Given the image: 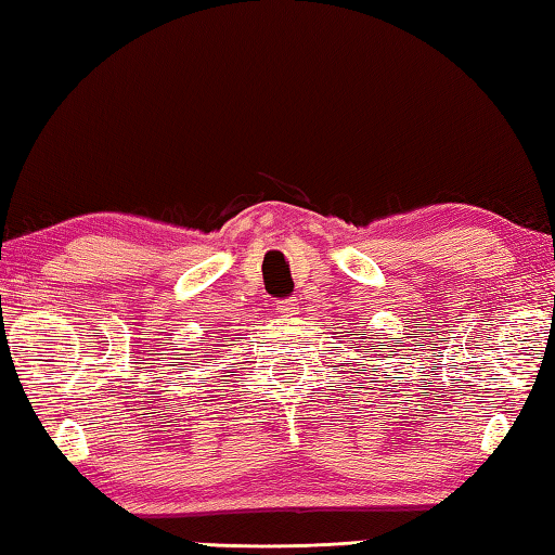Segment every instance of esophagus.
<instances>
[{
  "mask_svg": "<svg viewBox=\"0 0 555 555\" xmlns=\"http://www.w3.org/2000/svg\"><path fill=\"white\" fill-rule=\"evenodd\" d=\"M276 311L284 313V315H294L298 311L296 298L294 296L292 298H281V301H276Z\"/></svg>",
  "mask_w": 555,
  "mask_h": 555,
  "instance_id": "obj_1",
  "label": "esophagus"
}]
</instances>
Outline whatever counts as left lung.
I'll return each instance as SVG.
<instances>
[{"mask_svg": "<svg viewBox=\"0 0 555 555\" xmlns=\"http://www.w3.org/2000/svg\"><path fill=\"white\" fill-rule=\"evenodd\" d=\"M353 336H356V333H353ZM360 338H365V333H360ZM365 353H367V350H365Z\"/></svg>", "mask_w": 555, "mask_h": 555, "instance_id": "1", "label": "left lung"}]
</instances>
